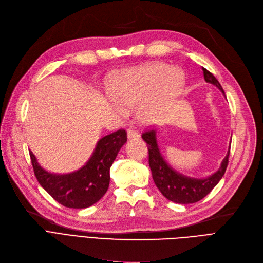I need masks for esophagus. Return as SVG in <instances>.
Segmentation results:
<instances>
[{
    "instance_id": "esophagus-1",
    "label": "esophagus",
    "mask_w": 263,
    "mask_h": 263,
    "mask_svg": "<svg viewBox=\"0 0 263 263\" xmlns=\"http://www.w3.org/2000/svg\"><path fill=\"white\" fill-rule=\"evenodd\" d=\"M127 137H128V139H136V138H138V137H139V134H138V132L133 129V128H128L127 129Z\"/></svg>"
}]
</instances>
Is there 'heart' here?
I'll use <instances>...</instances> for the list:
<instances>
[{"instance_id": "heart-1", "label": "heart", "mask_w": 263, "mask_h": 263, "mask_svg": "<svg viewBox=\"0 0 263 263\" xmlns=\"http://www.w3.org/2000/svg\"><path fill=\"white\" fill-rule=\"evenodd\" d=\"M180 73L165 63H153L122 73L112 86L110 95L118 110L139 104V116L152 120L161 107L177 92Z\"/></svg>"}]
</instances>
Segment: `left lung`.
I'll use <instances>...</instances> for the list:
<instances>
[{"instance_id": "1", "label": "left lung", "mask_w": 263, "mask_h": 263, "mask_svg": "<svg viewBox=\"0 0 263 263\" xmlns=\"http://www.w3.org/2000/svg\"><path fill=\"white\" fill-rule=\"evenodd\" d=\"M202 70L204 80L217 86L224 95L220 83L213 76V73H211L205 68H202ZM142 139L146 142L148 147V165L152 171L154 183L162 196H165L170 201L181 204H190L200 201L211 193L226 172L230 146L226 157L222 159L219 169L215 173L204 179H196L179 173L167 164L159 151L156 140V132L153 128L144 132L142 134Z\"/></svg>"}]
</instances>
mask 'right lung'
I'll list each match as a JSON object with an SVG mask.
<instances>
[{
  "label": "right lung",
  "mask_w": 263,
  "mask_h": 263,
  "mask_svg": "<svg viewBox=\"0 0 263 263\" xmlns=\"http://www.w3.org/2000/svg\"><path fill=\"white\" fill-rule=\"evenodd\" d=\"M127 141L125 129L103 137L96 143L94 152L79 170L67 174H55L43 169L30 152L35 177L43 189L55 201L71 209H85L96 203L108 191L110 167Z\"/></svg>",
  "instance_id": "right-lung-1"
}]
</instances>
